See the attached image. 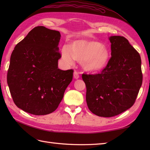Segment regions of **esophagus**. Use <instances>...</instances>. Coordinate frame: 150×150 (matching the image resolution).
Here are the masks:
<instances>
[{
	"label": "esophagus",
	"mask_w": 150,
	"mask_h": 150,
	"mask_svg": "<svg viewBox=\"0 0 150 150\" xmlns=\"http://www.w3.org/2000/svg\"><path fill=\"white\" fill-rule=\"evenodd\" d=\"M73 77L75 79H78L79 78V75L77 71H74V73H73Z\"/></svg>",
	"instance_id": "34e87169"
}]
</instances>
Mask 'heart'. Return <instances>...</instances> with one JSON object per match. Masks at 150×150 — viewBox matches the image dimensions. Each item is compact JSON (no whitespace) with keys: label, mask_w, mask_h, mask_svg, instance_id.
<instances>
[{"label":"heart","mask_w":150,"mask_h":150,"mask_svg":"<svg viewBox=\"0 0 150 150\" xmlns=\"http://www.w3.org/2000/svg\"><path fill=\"white\" fill-rule=\"evenodd\" d=\"M61 54L66 62L72 64L76 60L82 63L83 68L89 72L102 71L108 65L110 58L109 50L103 44L85 39L74 41L71 48L63 47Z\"/></svg>","instance_id":"obj_1"}]
</instances>
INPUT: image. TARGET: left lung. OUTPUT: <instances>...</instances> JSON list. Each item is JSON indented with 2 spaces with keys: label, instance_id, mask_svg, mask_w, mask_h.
<instances>
[{
  "label": "left lung",
  "instance_id": "1",
  "mask_svg": "<svg viewBox=\"0 0 150 150\" xmlns=\"http://www.w3.org/2000/svg\"><path fill=\"white\" fill-rule=\"evenodd\" d=\"M111 58L100 73L82 74L88 107L97 116L111 117L131 108L142 83L141 59L126 38L111 36Z\"/></svg>",
  "mask_w": 150,
  "mask_h": 150
}]
</instances>
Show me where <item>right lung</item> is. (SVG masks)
Masks as SVG:
<instances>
[{"label":"right lung","mask_w":150,"mask_h":150,"mask_svg":"<svg viewBox=\"0 0 150 150\" xmlns=\"http://www.w3.org/2000/svg\"><path fill=\"white\" fill-rule=\"evenodd\" d=\"M59 31L37 26L13 51L7 82L14 103L35 115L53 112L73 79V69L58 68Z\"/></svg>","instance_id":"add662e5"}]
</instances>
